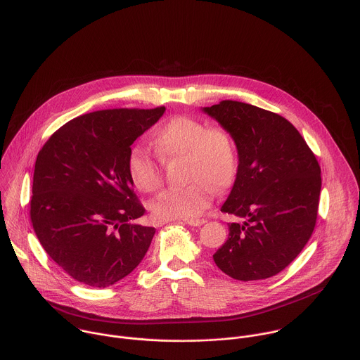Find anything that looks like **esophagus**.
Here are the masks:
<instances>
[{
    "mask_svg": "<svg viewBox=\"0 0 360 360\" xmlns=\"http://www.w3.org/2000/svg\"><path fill=\"white\" fill-rule=\"evenodd\" d=\"M188 226H193V227H198V226H202L206 223L205 219H195V220H186L185 221Z\"/></svg>",
    "mask_w": 360,
    "mask_h": 360,
    "instance_id": "esophagus-1",
    "label": "esophagus"
}]
</instances>
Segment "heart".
<instances>
[{
	"label": "heart",
	"instance_id": "heart-1",
	"mask_svg": "<svg viewBox=\"0 0 360 360\" xmlns=\"http://www.w3.org/2000/svg\"><path fill=\"white\" fill-rule=\"evenodd\" d=\"M153 146L162 161L182 158L188 184L162 192L151 203V214L160 221L193 220L213 200V189H229L238 172V154L231 133L223 126H206L191 116H175L153 136ZM133 185L146 193L162 185L161 165L143 147H134L127 158Z\"/></svg>",
	"mask_w": 360,
	"mask_h": 360
}]
</instances>
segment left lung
<instances>
[{"label":"left lung","mask_w":360,"mask_h":360,"mask_svg":"<svg viewBox=\"0 0 360 360\" xmlns=\"http://www.w3.org/2000/svg\"><path fill=\"white\" fill-rule=\"evenodd\" d=\"M202 110L236 141L238 172L221 212L244 219L243 224H229V240L213 259L237 281L275 276L314 231L321 192L319 161L297 129L278 113L237 101Z\"/></svg>","instance_id":"obj_1"}]
</instances>
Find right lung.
<instances>
[{"label": "right lung", "mask_w": 360, "mask_h": 360, "mask_svg": "<svg viewBox=\"0 0 360 360\" xmlns=\"http://www.w3.org/2000/svg\"><path fill=\"white\" fill-rule=\"evenodd\" d=\"M105 109L78 116L37 154L30 220L49 257L72 279L108 288L144 258L155 229L136 223L144 207L127 169L130 146L164 115Z\"/></svg>", "instance_id": "1"}]
</instances>
